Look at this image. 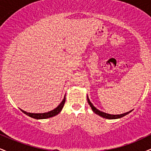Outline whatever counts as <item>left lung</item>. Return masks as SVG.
Listing matches in <instances>:
<instances>
[{"mask_svg": "<svg viewBox=\"0 0 151 151\" xmlns=\"http://www.w3.org/2000/svg\"><path fill=\"white\" fill-rule=\"evenodd\" d=\"M87 101L89 103V104L90 106H91V109L95 114H96L97 115L100 116L104 118V119H120V118H122L124 116H125L126 115L129 114L130 112L132 111V110L126 112V113L124 114H117V115H114V114H106L105 112L101 111H99V109H97L95 106H93V105L91 104V102L90 101L89 97H88V95H87Z\"/></svg>", "mask_w": 151, "mask_h": 151, "instance_id": "obj_1", "label": "left lung"}]
</instances>
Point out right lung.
Returning a JSON list of instances; mask_svg holds the SVG:
<instances>
[{
  "label": "right lung",
  "instance_id": "add662e5",
  "mask_svg": "<svg viewBox=\"0 0 151 151\" xmlns=\"http://www.w3.org/2000/svg\"><path fill=\"white\" fill-rule=\"evenodd\" d=\"M65 96L61 103L58 105V107H56L55 109L50 111L46 112V113H40V114L27 113V112L25 111L22 110L21 109H20L22 112H23L24 114H26V115L29 116L31 118H33V119H48V118H51L52 116H55L58 115V114L62 111L64 105H65Z\"/></svg>",
  "mask_w": 151,
  "mask_h": 151
}]
</instances>
